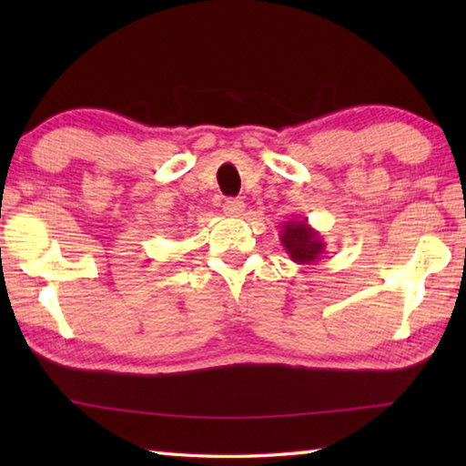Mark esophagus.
Returning a JSON list of instances; mask_svg holds the SVG:
<instances>
[{"mask_svg":"<svg viewBox=\"0 0 466 466\" xmlns=\"http://www.w3.org/2000/svg\"><path fill=\"white\" fill-rule=\"evenodd\" d=\"M244 208H247V205H244L242 199H226L224 201V211H226V216H230V218L242 216Z\"/></svg>","mask_w":466,"mask_h":466,"instance_id":"obj_1","label":"esophagus"}]
</instances>
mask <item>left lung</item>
<instances>
[{
  "instance_id": "1",
  "label": "left lung",
  "mask_w": 466,
  "mask_h": 466,
  "mask_svg": "<svg viewBox=\"0 0 466 466\" xmlns=\"http://www.w3.org/2000/svg\"><path fill=\"white\" fill-rule=\"evenodd\" d=\"M279 240L283 244V250L298 265H314L327 250V242L322 240L319 230H314L309 224V219L283 222Z\"/></svg>"
}]
</instances>
